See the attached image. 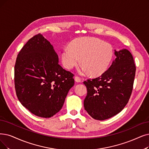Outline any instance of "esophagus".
<instances>
[{
  "label": "esophagus",
  "mask_w": 149,
  "mask_h": 149,
  "mask_svg": "<svg viewBox=\"0 0 149 149\" xmlns=\"http://www.w3.org/2000/svg\"><path fill=\"white\" fill-rule=\"evenodd\" d=\"M74 80L77 82H80L81 81V79L79 78V76H75L74 77Z\"/></svg>",
  "instance_id": "1"
}]
</instances>
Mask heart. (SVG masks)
Masks as SVG:
<instances>
[{"mask_svg":"<svg viewBox=\"0 0 149 149\" xmlns=\"http://www.w3.org/2000/svg\"><path fill=\"white\" fill-rule=\"evenodd\" d=\"M114 56L112 46L98 38L83 37L76 39L61 53V60L67 69L73 68L79 63V73H90L98 76L108 69Z\"/></svg>","mask_w":149,"mask_h":149,"instance_id":"obj_1","label":"heart"}]
</instances>
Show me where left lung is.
Here are the masks:
<instances>
[{"label":"left lung","mask_w":149,"mask_h":149,"mask_svg":"<svg viewBox=\"0 0 149 149\" xmlns=\"http://www.w3.org/2000/svg\"><path fill=\"white\" fill-rule=\"evenodd\" d=\"M116 58L100 76L84 82L87 94L84 101L86 111L94 119L103 120L119 113L132 95L136 66L131 52L115 50Z\"/></svg>","instance_id":"8db88e82"}]
</instances>
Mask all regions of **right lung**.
<instances>
[{
	"mask_svg": "<svg viewBox=\"0 0 149 149\" xmlns=\"http://www.w3.org/2000/svg\"><path fill=\"white\" fill-rule=\"evenodd\" d=\"M74 74L58 64L53 46L38 33L29 39L17 56L15 87L21 103L34 115L49 118L61 111Z\"/></svg>",
	"mask_w": 149,
	"mask_h": 149,
	"instance_id": "right-lung-1",
	"label": "right lung"
}]
</instances>
